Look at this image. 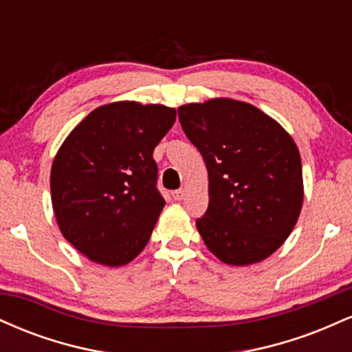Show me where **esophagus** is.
<instances>
[{
    "label": "esophagus",
    "instance_id": "1",
    "mask_svg": "<svg viewBox=\"0 0 352 352\" xmlns=\"http://www.w3.org/2000/svg\"><path fill=\"white\" fill-rule=\"evenodd\" d=\"M172 197H173V200L180 201V200L184 199V197H185V190H184V188H179V190H175V192H172Z\"/></svg>",
    "mask_w": 352,
    "mask_h": 352
}]
</instances>
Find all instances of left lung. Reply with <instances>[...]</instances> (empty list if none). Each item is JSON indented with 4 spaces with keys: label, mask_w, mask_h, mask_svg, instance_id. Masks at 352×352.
<instances>
[{
    "label": "left lung",
    "mask_w": 352,
    "mask_h": 352,
    "mask_svg": "<svg viewBox=\"0 0 352 352\" xmlns=\"http://www.w3.org/2000/svg\"><path fill=\"white\" fill-rule=\"evenodd\" d=\"M188 140L208 170V208L197 218L207 248L223 263H258L293 232L302 205L296 144L252 104L212 99L179 107Z\"/></svg>",
    "instance_id": "1"
}]
</instances>
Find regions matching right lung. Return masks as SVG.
<instances>
[{
  "label": "right lung",
  "mask_w": 352,
  "mask_h": 352,
  "mask_svg": "<svg viewBox=\"0 0 352 352\" xmlns=\"http://www.w3.org/2000/svg\"><path fill=\"white\" fill-rule=\"evenodd\" d=\"M175 109L114 102L98 107L67 135L51 168L59 230L89 260L122 266L144 250L165 200L153 148Z\"/></svg>",
  "instance_id": "add662e5"
}]
</instances>
